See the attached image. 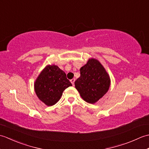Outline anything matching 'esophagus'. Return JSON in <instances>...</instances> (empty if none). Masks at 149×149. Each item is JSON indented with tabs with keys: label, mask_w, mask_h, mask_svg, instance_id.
I'll use <instances>...</instances> for the list:
<instances>
[{
	"label": "esophagus",
	"mask_w": 149,
	"mask_h": 149,
	"mask_svg": "<svg viewBox=\"0 0 149 149\" xmlns=\"http://www.w3.org/2000/svg\"><path fill=\"white\" fill-rule=\"evenodd\" d=\"M70 82L73 85H74V82H75V79H72L70 80Z\"/></svg>",
	"instance_id": "esophagus-1"
}]
</instances>
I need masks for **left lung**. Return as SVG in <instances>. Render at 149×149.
<instances>
[{"instance_id":"1","label":"left lung","mask_w":149,"mask_h":149,"mask_svg":"<svg viewBox=\"0 0 149 149\" xmlns=\"http://www.w3.org/2000/svg\"><path fill=\"white\" fill-rule=\"evenodd\" d=\"M81 76L75 81V86L81 97L88 103L95 104L108 91L110 78L97 59H89L80 69Z\"/></svg>"}]
</instances>
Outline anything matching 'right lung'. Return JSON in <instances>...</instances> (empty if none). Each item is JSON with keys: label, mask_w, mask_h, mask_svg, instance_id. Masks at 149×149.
Segmentation results:
<instances>
[{"label": "right lung", "mask_w": 149, "mask_h": 149, "mask_svg": "<svg viewBox=\"0 0 149 149\" xmlns=\"http://www.w3.org/2000/svg\"><path fill=\"white\" fill-rule=\"evenodd\" d=\"M71 86L65 72L56 65H47L35 81L34 91L41 101L51 106L58 102L63 91Z\"/></svg>", "instance_id": "obj_1"}]
</instances>
